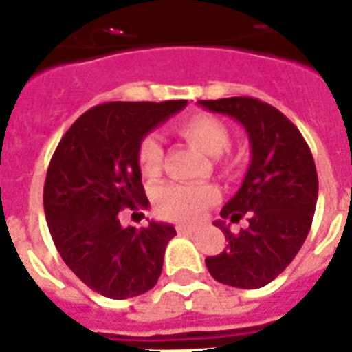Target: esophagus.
<instances>
[{
    "instance_id": "esophagus-1",
    "label": "esophagus",
    "mask_w": 352,
    "mask_h": 352,
    "mask_svg": "<svg viewBox=\"0 0 352 352\" xmlns=\"http://www.w3.org/2000/svg\"><path fill=\"white\" fill-rule=\"evenodd\" d=\"M175 228L181 235H188V234H193V232H195V228H193V226H188V225H177Z\"/></svg>"
}]
</instances>
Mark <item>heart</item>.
<instances>
[{
	"label": "heart",
	"mask_w": 352,
	"mask_h": 352,
	"mask_svg": "<svg viewBox=\"0 0 352 352\" xmlns=\"http://www.w3.org/2000/svg\"><path fill=\"white\" fill-rule=\"evenodd\" d=\"M175 131L210 157H219L230 146V129L221 118L208 113H195L175 124ZM164 149L155 135L142 138L138 148V160L146 175L153 177L160 171ZM223 170H230L232 160L219 159ZM219 199L214 184H179L171 182L160 186L155 193V210L160 217L173 221L197 219L204 208Z\"/></svg>",
	"instance_id": "heart-1"
}]
</instances>
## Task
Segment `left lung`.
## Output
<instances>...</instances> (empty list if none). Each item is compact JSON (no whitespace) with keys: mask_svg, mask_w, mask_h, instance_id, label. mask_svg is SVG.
<instances>
[{"mask_svg":"<svg viewBox=\"0 0 352 352\" xmlns=\"http://www.w3.org/2000/svg\"><path fill=\"white\" fill-rule=\"evenodd\" d=\"M204 109L234 117L250 138L252 162L239 192L221 210L223 219L248 228L232 234L215 223L228 245L206 257L212 278L237 289H259L289 267L311 230L318 173L300 129L283 113L252 96L199 100Z\"/></svg>","mask_w":352,"mask_h":352,"instance_id":"obj_1","label":"left lung"}]
</instances>
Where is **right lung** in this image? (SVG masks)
Returning <instances> with one entry per match:
<instances>
[{
    "instance_id": "add662e5",
    "label": "right lung",
    "mask_w": 352,
    "mask_h": 352,
    "mask_svg": "<svg viewBox=\"0 0 352 352\" xmlns=\"http://www.w3.org/2000/svg\"><path fill=\"white\" fill-rule=\"evenodd\" d=\"M186 104L107 102L91 107L52 155L43 186L49 232L65 265L106 298L144 294L162 272L175 228L155 221L146 228L122 226L120 214L149 206L138 148L153 127Z\"/></svg>"
}]
</instances>
